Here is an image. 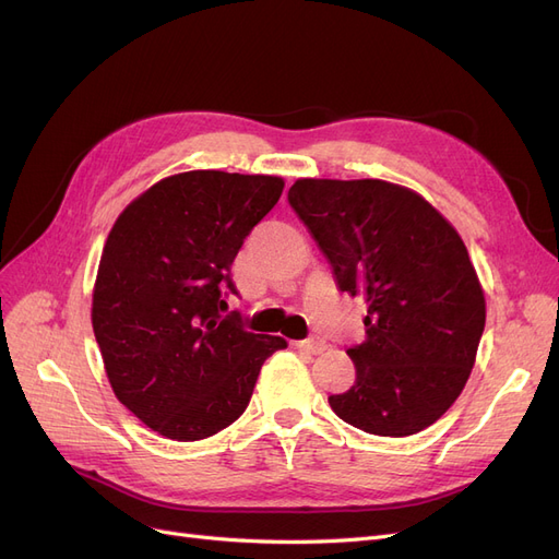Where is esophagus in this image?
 I'll return each instance as SVG.
<instances>
[{
  "label": "esophagus",
  "mask_w": 559,
  "mask_h": 559,
  "mask_svg": "<svg viewBox=\"0 0 559 559\" xmlns=\"http://www.w3.org/2000/svg\"><path fill=\"white\" fill-rule=\"evenodd\" d=\"M294 347L308 352V354H321L326 349V343L319 341V337H310V341H296Z\"/></svg>",
  "instance_id": "1"
}]
</instances>
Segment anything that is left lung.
I'll use <instances>...</instances> for the list:
<instances>
[{
    "label": "left lung",
    "instance_id": "left-lung-1",
    "mask_svg": "<svg viewBox=\"0 0 559 559\" xmlns=\"http://www.w3.org/2000/svg\"><path fill=\"white\" fill-rule=\"evenodd\" d=\"M289 205L337 289L366 300V341L347 349L357 380L329 396L333 413L376 436L431 427L462 394L485 331L460 233L425 198L380 179H298Z\"/></svg>",
    "mask_w": 559,
    "mask_h": 559
}]
</instances>
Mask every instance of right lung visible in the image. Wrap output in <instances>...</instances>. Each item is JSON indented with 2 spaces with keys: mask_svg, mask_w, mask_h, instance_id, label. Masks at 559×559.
<instances>
[{
  "mask_svg": "<svg viewBox=\"0 0 559 559\" xmlns=\"http://www.w3.org/2000/svg\"><path fill=\"white\" fill-rule=\"evenodd\" d=\"M284 181L193 170L167 177L116 218L93 292V331L116 399L148 429L200 441L238 419L280 335L230 312V265Z\"/></svg>",
  "mask_w": 559,
  "mask_h": 559,
  "instance_id": "add662e5",
  "label": "right lung"
}]
</instances>
